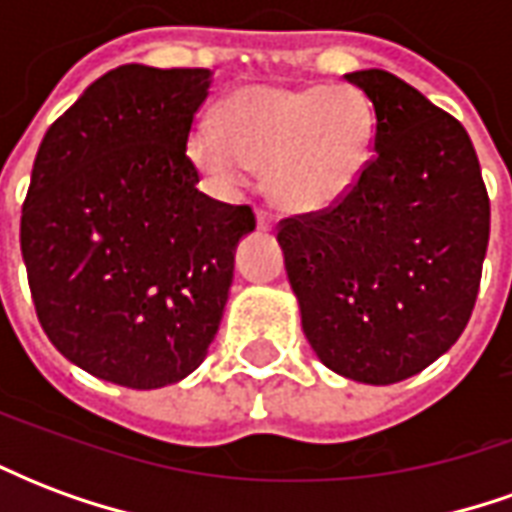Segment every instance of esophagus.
I'll return each instance as SVG.
<instances>
[{
    "instance_id": "34e87169",
    "label": "esophagus",
    "mask_w": 512,
    "mask_h": 512,
    "mask_svg": "<svg viewBox=\"0 0 512 512\" xmlns=\"http://www.w3.org/2000/svg\"><path fill=\"white\" fill-rule=\"evenodd\" d=\"M257 227L260 230H274V216L266 208H257Z\"/></svg>"
}]
</instances>
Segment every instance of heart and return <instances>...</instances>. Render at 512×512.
Wrapping results in <instances>:
<instances>
[{"label": "heart", "mask_w": 512, "mask_h": 512, "mask_svg": "<svg viewBox=\"0 0 512 512\" xmlns=\"http://www.w3.org/2000/svg\"><path fill=\"white\" fill-rule=\"evenodd\" d=\"M376 139V109L354 84H246L219 106V126L200 117L186 156L213 189L235 194L266 172L271 200L315 213L351 194Z\"/></svg>", "instance_id": "obj_1"}]
</instances>
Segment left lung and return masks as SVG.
<instances>
[{
  "instance_id": "obj_1",
  "label": "left lung",
  "mask_w": 512,
  "mask_h": 512,
  "mask_svg": "<svg viewBox=\"0 0 512 512\" xmlns=\"http://www.w3.org/2000/svg\"><path fill=\"white\" fill-rule=\"evenodd\" d=\"M373 101V158L351 194L282 219L301 329L362 384L417 376L472 318L491 202L466 128L389 71L345 73Z\"/></svg>"
}]
</instances>
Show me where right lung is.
<instances>
[{"label": "right lung", "instance_id": "obj_1", "mask_svg": "<svg viewBox=\"0 0 512 512\" xmlns=\"http://www.w3.org/2000/svg\"><path fill=\"white\" fill-rule=\"evenodd\" d=\"M208 68L120 65L40 142L21 255L51 345L90 376L158 389L197 370L219 332L249 205L197 189L186 136Z\"/></svg>", "mask_w": 512, "mask_h": 512}]
</instances>
